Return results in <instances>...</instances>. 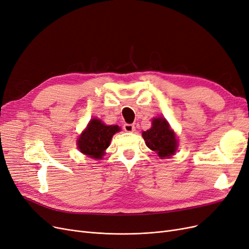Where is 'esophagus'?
I'll use <instances>...</instances> for the list:
<instances>
[{
    "instance_id": "obj_1",
    "label": "esophagus",
    "mask_w": 249,
    "mask_h": 249,
    "mask_svg": "<svg viewBox=\"0 0 249 249\" xmlns=\"http://www.w3.org/2000/svg\"><path fill=\"white\" fill-rule=\"evenodd\" d=\"M123 128L126 132H133L135 130V127L132 124H125Z\"/></svg>"
}]
</instances>
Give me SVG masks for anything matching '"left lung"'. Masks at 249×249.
Returning <instances> with one entry per match:
<instances>
[{
    "instance_id": "1",
    "label": "left lung",
    "mask_w": 249,
    "mask_h": 249,
    "mask_svg": "<svg viewBox=\"0 0 249 249\" xmlns=\"http://www.w3.org/2000/svg\"><path fill=\"white\" fill-rule=\"evenodd\" d=\"M142 137L146 146L156 151L160 159L175 155L178 147V139L165 118H154L151 128L142 132Z\"/></svg>"
}]
</instances>
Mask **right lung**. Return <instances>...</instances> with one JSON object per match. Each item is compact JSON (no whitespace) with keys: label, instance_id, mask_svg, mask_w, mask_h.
Returning <instances> with one entry per match:
<instances>
[{"label":"right lung","instance_id":"right-lung-1","mask_svg":"<svg viewBox=\"0 0 249 249\" xmlns=\"http://www.w3.org/2000/svg\"><path fill=\"white\" fill-rule=\"evenodd\" d=\"M120 130L118 125H106L94 118L77 139V146L82 154L100 160L109 147L113 135Z\"/></svg>","mask_w":249,"mask_h":249}]
</instances>
